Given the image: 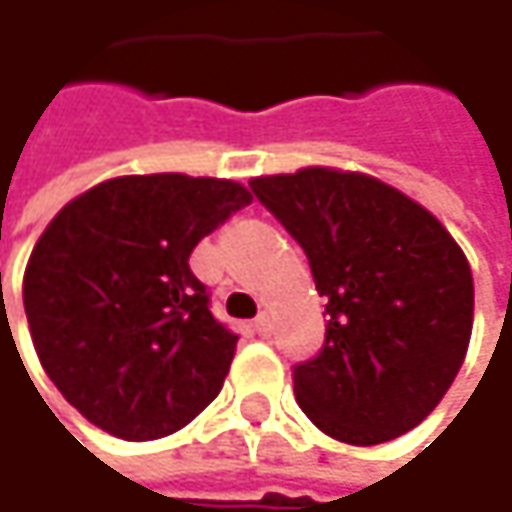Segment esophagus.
I'll list each match as a JSON object with an SVG mask.
<instances>
[{
    "instance_id": "obj_1",
    "label": "esophagus",
    "mask_w": 512,
    "mask_h": 512,
    "mask_svg": "<svg viewBox=\"0 0 512 512\" xmlns=\"http://www.w3.org/2000/svg\"><path fill=\"white\" fill-rule=\"evenodd\" d=\"M253 329H256V332H259L262 338H268V335H271V317H268V314L262 311V314H259L256 320H253Z\"/></svg>"
}]
</instances>
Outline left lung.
I'll list each match as a JSON object with an SVG mask.
<instances>
[{
  "instance_id": "obj_1",
  "label": "left lung",
  "mask_w": 512,
  "mask_h": 512,
  "mask_svg": "<svg viewBox=\"0 0 512 512\" xmlns=\"http://www.w3.org/2000/svg\"><path fill=\"white\" fill-rule=\"evenodd\" d=\"M309 256L326 341L294 364V393L323 434L387 443L446 396L472 335L475 288L455 238L376 177L303 168L250 180Z\"/></svg>"
}]
</instances>
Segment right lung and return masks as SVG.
<instances>
[{"label":"right lung","instance_id":"1","mask_svg":"<svg viewBox=\"0 0 512 512\" xmlns=\"http://www.w3.org/2000/svg\"><path fill=\"white\" fill-rule=\"evenodd\" d=\"M250 201L233 180L116 177L66 203L34 244L22 282L31 341L92 425L157 440L218 396L238 335L212 314L189 256Z\"/></svg>","mask_w":512,"mask_h":512}]
</instances>
